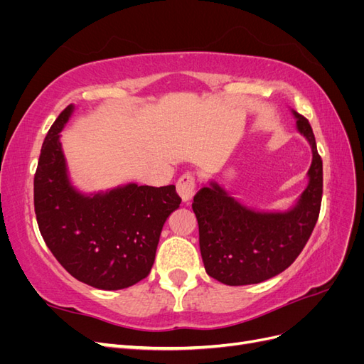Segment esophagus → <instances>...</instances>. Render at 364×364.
I'll list each match as a JSON object with an SVG mask.
<instances>
[{
  "label": "esophagus",
  "mask_w": 364,
  "mask_h": 364,
  "mask_svg": "<svg viewBox=\"0 0 364 364\" xmlns=\"http://www.w3.org/2000/svg\"><path fill=\"white\" fill-rule=\"evenodd\" d=\"M178 193L183 202H190L196 193V178L191 173L182 174L178 181Z\"/></svg>",
  "instance_id": "esophagus-1"
}]
</instances>
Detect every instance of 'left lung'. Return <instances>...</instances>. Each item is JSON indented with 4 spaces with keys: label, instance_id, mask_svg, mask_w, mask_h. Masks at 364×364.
<instances>
[{
    "label": "left lung",
    "instance_id": "left-lung-1",
    "mask_svg": "<svg viewBox=\"0 0 364 364\" xmlns=\"http://www.w3.org/2000/svg\"><path fill=\"white\" fill-rule=\"evenodd\" d=\"M293 114L297 130L313 150L310 182L293 209L287 213L252 211L215 182L194 196L193 211L199 223L205 270L226 285L258 284L277 277L299 257L317 223L323 193L322 158L308 119Z\"/></svg>",
    "mask_w": 364,
    "mask_h": 364
}]
</instances>
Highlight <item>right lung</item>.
I'll use <instances>...</instances> for the list:
<instances>
[{"instance_id": "add662e5", "label": "right lung", "mask_w": 364, "mask_h": 364, "mask_svg": "<svg viewBox=\"0 0 364 364\" xmlns=\"http://www.w3.org/2000/svg\"><path fill=\"white\" fill-rule=\"evenodd\" d=\"M73 112L63 109L43 139L35 173L41 235L71 277L91 287L119 290L149 277L167 217L182 199L174 185L129 183L92 197L70 185L59 134Z\"/></svg>"}]
</instances>
